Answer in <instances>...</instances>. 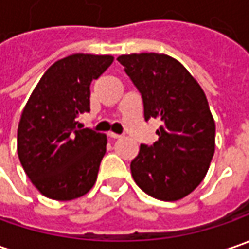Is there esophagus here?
<instances>
[{
  "mask_svg": "<svg viewBox=\"0 0 249 249\" xmlns=\"http://www.w3.org/2000/svg\"><path fill=\"white\" fill-rule=\"evenodd\" d=\"M108 137H109V139H120V137H122V136H120V134H116V133H112V131H109V133H108Z\"/></svg>",
  "mask_w": 249,
  "mask_h": 249,
  "instance_id": "34e87169",
  "label": "esophagus"
}]
</instances>
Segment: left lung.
Instances as JSON below:
<instances>
[{"instance_id":"8db88e82","label":"left lung","mask_w":249,"mask_h":249,"mask_svg":"<svg viewBox=\"0 0 249 249\" xmlns=\"http://www.w3.org/2000/svg\"><path fill=\"white\" fill-rule=\"evenodd\" d=\"M124 72L140 91L144 119H159L158 141L140 145L130 169L136 184L160 201L193 193L215 154V120L205 92L177 59L165 53L120 55Z\"/></svg>"}]
</instances>
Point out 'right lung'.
<instances>
[{
    "instance_id": "right-lung-1",
    "label": "right lung",
    "mask_w": 249,
    "mask_h": 249,
    "mask_svg": "<svg viewBox=\"0 0 249 249\" xmlns=\"http://www.w3.org/2000/svg\"><path fill=\"white\" fill-rule=\"evenodd\" d=\"M112 55L73 53L51 65L34 87L18 126V155L34 187L47 198L72 201L90 191L107 152V136L80 129L90 110V84Z\"/></svg>"
}]
</instances>
